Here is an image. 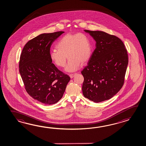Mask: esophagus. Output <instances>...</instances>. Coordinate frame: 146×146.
<instances>
[{
    "mask_svg": "<svg viewBox=\"0 0 146 146\" xmlns=\"http://www.w3.org/2000/svg\"><path fill=\"white\" fill-rule=\"evenodd\" d=\"M76 74V73H75V74H69V76L71 78H72Z\"/></svg>",
    "mask_w": 146,
    "mask_h": 146,
    "instance_id": "esophagus-1",
    "label": "esophagus"
}]
</instances>
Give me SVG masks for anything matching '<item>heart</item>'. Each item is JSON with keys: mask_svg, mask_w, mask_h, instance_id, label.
I'll list each match as a JSON object with an SVG mask.
<instances>
[{"mask_svg": "<svg viewBox=\"0 0 146 146\" xmlns=\"http://www.w3.org/2000/svg\"><path fill=\"white\" fill-rule=\"evenodd\" d=\"M57 50L49 54L51 61L58 67L66 65V56L68 58L65 71L69 72L76 71L80 63L87 62L92 53V45L88 35L85 33H68L57 42Z\"/></svg>", "mask_w": 146, "mask_h": 146, "instance_id": "b5f03b06", "label": "heart"}]
</instances>
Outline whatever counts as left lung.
<instances>
[{
	"label": "left lung",
	"instance_id": "1",
	"mask_svg": "<svg viewBox=\"0 0 146 146\" xmlns=\"http://www.w3.org/2000/svg\"><path fill=\"white\" fill-rule=\"evenodd\" d=\"M96 42L86 66L82 91L85 98L96 103L110 99L121 89L128 65L125 46L117 37L100 31L84 30Z\"/></svg>",
	"mask_w": 146,
	"mask_h": 146
}]
</instances>
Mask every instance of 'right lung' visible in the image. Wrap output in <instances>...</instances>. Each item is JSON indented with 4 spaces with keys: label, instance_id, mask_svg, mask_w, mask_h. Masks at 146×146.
I'll list each match as a JSON object with an SVG mask.
<instances>
[{
    "label": "right lung",
    "instance_id": "right-lung-1",
    "mask_svg": "<svg viewBox=\"0 0 146 146\" xmlns=\"http://www.w3.org/2000/svg\"><path fill=\"white\" fill-rule=\"evenodd\" d=\"M63 31L43 33L29 40L20 56L19 72L27 93L45 104L62 98L70 78L59 71L50 58V49Z\"/></svg>",
    "mask_w": 146,
    "mask_h": 146
}]
</instances>
